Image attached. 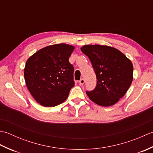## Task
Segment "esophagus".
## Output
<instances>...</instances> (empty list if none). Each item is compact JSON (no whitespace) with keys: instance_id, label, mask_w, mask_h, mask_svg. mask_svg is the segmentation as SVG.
Segmentation results:
<instances>
[{"instance_id":"esophagus-1","label":"esophagus","mask_w":153,"mask_h":153,"mask_svg":"<svg viewBox=\"0 0 153 153\" xmlns=\"http://www.w3.org/2000/svg\"><path fill=\"white\" fill-rule=\"evenodd\" d=\"M79 83L80 85H83L84 83H85V80H84V79H81L79 81Z\"/></svg>"}]
</instances>
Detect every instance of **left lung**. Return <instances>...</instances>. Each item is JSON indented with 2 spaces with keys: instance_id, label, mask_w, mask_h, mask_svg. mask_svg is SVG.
<instances>
[{
  "instance_id": "left-lung-1",
  "label": "left lung",
  "mask_w": 153,
  "mask_h": 153,
  "mask_svg": "<svg viewBox=\"0 0 153 153\" xmlns=\"http://www.w3.org/2000/svg\"><path fill=\"white\" fill-rule=\"evenodd\" d=\"M89 57L97 76V86L87 91L97 105H115L128 91L133 81L131 61L116 48L100 45H87L81 48Z\"/></svg>"
}]
</instances>
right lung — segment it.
Returning <instances> with one entry per match:
<instances>
[{"mask_svg":"<svg viewBox=\"0 0 153 153\" xmlns=\"http://www.w3.org/2000/svg\"><path fill=\"white\" fill-rule=\"evenodd\" d=\"M74 48L65 43L50 45L27 59L24 68L25 84L41 105L56 106L68 98L74 86V69L69 62Z\"/></svg>","mask_w":153,"mask_h":153,"instance_id":"1","label":"right lung"}]
</instances>
